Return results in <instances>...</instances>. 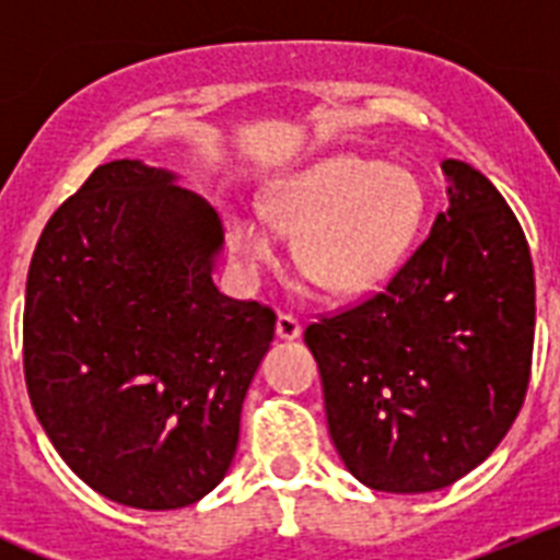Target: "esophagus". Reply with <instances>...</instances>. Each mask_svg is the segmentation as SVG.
Masks as SVG:
<instances>
[{"mask_svg":"<svg viewBox=\"0 0 560 560\" xmlns=\"http://www.w3.org/2000/svg\"><path fill=\"white\" fill-rule=\"evenodd\" d=\"M300 334H303V325H300V319L291 314H280L277 316V336L285 341L291 339H300Z\"/></svg>","mask_w":560,"mask_h":560,"instance_id":"34e87169","label":"esophagus"}]
</instances>
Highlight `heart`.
Returning <instances> with one entry per match:
<instances>
[{"label": "heart", "instance_id": "heart-1", "mask_svg": "<svg viewBox=\"0 0 560 560\" xmlns=\"http://www.w3.org/2000/svg\"><path fill=\"white\" fill-rule=\"evenodd\" d=\"M266 215L294 237V264L336 296L368 294L407 260L427 215V192L409 167L368 156H330L294 173L266 196ZM232 255L246 271L275 260V237L260 221H226Z\"/></svg>", "mask_w": 560, "mask_h": 560}]
</instances>
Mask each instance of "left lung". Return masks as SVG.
<instances>
[{
  "instance_id": "8db88e82",
  "label": "left lung",
  "mask_w": 560,
  "mask_h": 560,
  "mask_svg": "<svg viewBox=\"0 0 560 560\" xmlns=\"http://www.w3.org/2000/svg\"><path fill=\"white\" fill-rule=\"evenodd\" d=\"M446 212L381 294L305 328L330 440L373 491L448 488L491 457L530 381L533 260L477 167L443 160Z\"/></svg>"
}]
</instances>
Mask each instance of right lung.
<instances>
[{
    "label": "right lung",
    "mask_w": 560,
    "mask_h": 560,
    "mask_svg": "<svg viewBox=\"0 0 560 560\" xmlns=\"http://www.w3.org/2000/svg\"><path fill=\"white\" fill-rule=\"evenodd\" d=\"M224 226L179 176L97 167L44 226L24 296V381L63 463L126 508L176 511L230 471L275 311L221 294Z\"/></svg>",
    "instance_id": "add662e5"
}]
</instances>
